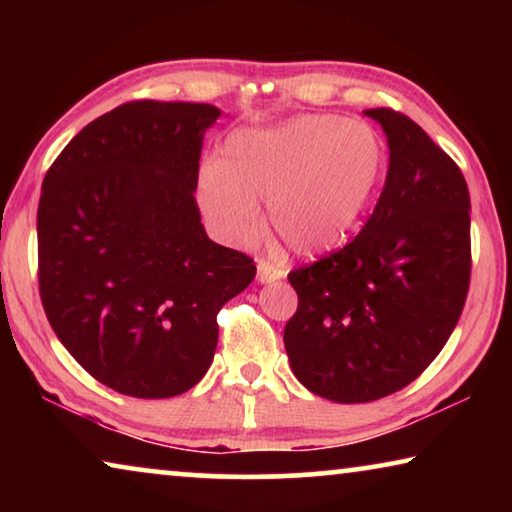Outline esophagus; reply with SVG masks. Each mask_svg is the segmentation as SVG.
Instances as JSON below:
<instances>
[{
  "mask_svg": "<svg viewBox=\"0 0 512 512\" xmlns=\"http://www.w3.org/2000/svg\"><path fill=\"white\" fill-rule=\"evenodd\" d=\"M280 277H284V271L280 266L266 262V259H259V264H257V280L259 282L268 284V282L280 280Z\"/></svg>",
  "mask_w": 512,
  "mask_h": 512,
  "instance_id": "1",
  "label": "esophagus"
}]
</instances>
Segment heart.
<instances>
[{
	"label": "heart",
	"mask_w": 512,
	"mask_h": 512,
	"mask_svg": "<svg viewBox=\"0 0 512 512\" xmlns=\"http://www.w3.org/2000/svg\"><path fill=\"white\" fill-rule=\"evenodd\" d=\"M386 144L363 121L300 115L271 128H246L223 160L198 173V203L225 237L253 239L259 201H268L273 235L298 257L341 248L386 176Z\"/></svg>",
	"instance_id": "1"
}]
</instances>
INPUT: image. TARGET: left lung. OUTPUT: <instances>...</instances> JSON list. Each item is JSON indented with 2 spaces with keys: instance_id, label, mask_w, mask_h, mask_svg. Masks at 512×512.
<instances>
[{
  "instance_id": "8db88e82",
  "label": "left lung",
  "mask_w": 512,
  "mask_h": 512,
  "mask_svg": "<svg viewBox=\"0 0 512 512\" xmlns=\"http://www.w3.org/2000/svg\"><path fill=\"white\" fill-rule=\"evenodd\" d=\"M388 137L386 185L350 244L289 273L291 370L325 400L359 404L418 379L470 289V192L458 164L402 112L372 108Z\"/></svg>"
}]
</instances>
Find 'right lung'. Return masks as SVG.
<instances>
[{
  "label": "right lung",
  "mask_w": 512,
  "mask_h": 512,
  "mask_svg": "<svg viewBox=\"0 0 512 512\" xmlns=\"http://www.w3.org/2000/svg\"><path fill=\"white\" fill-rule=\"evenodd\" d=\"M210 103L131 101L51 164L38 205L40 300L58 341L112 391L162 400L210 368L216 314L257 273L196 205Z\"/></svg>",
  "instance_id": "1"
}]
</instances>
